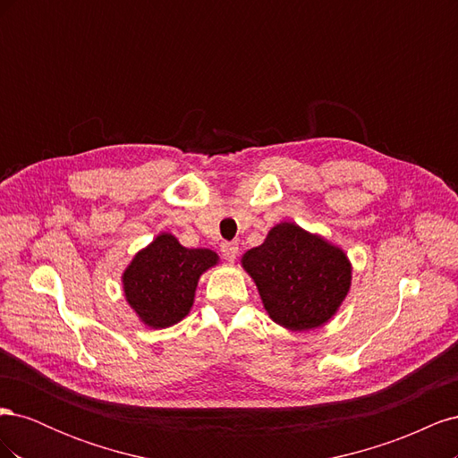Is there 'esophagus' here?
I'll list each match as a JSON object with an SVG mask.
<instances>
[{"instance_id":"1","label":"esophagus","mask_w":458,"mask_h":458,"mask_svg":"<svg viewBox=\"0 0 458 458\" xmlns=\"http://www.w3.org/2000/svg\"><path fill=\"white\" fill-rule=\"evenodd\" d=\"M221 254L227 261H234L239 254V244L237 242H221Z\"/></svg>"}]
</instances>
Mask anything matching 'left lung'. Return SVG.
I'll return each mask as SVG.
<instances>
[{
    "label": "left lung",
    "mask_w": 458,
    "mask_h": 458,
    "mask_svg": "<svg viewBox=\"0 0 458 458\" xmlns=\"http://www.w3.org/2000/svg\"><path fill=\"white\" fill-rule=\"evenodd\" d=\"M269 317L290 330L321 327L350 290V261L340 248L294 224L269 231L242 256Z\"/></svg>",
    "instance_id": "left-lung-1"
}]
</instances>
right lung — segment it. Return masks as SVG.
I'll return each instance as SVG.
<instances>
[{
  "mask_svg": "<svg viewBox=\"0 0 458 458\" xmlns=\"http://www.w3.org/2000/svg\"><path fill=\"white\" fill-rule=\"evenodd\" d=\"M217 263L208 248H185L164 233L123 273V293L145 325L164 328L189 313L199 276Z\"/></svg>",
  "mask_w": 458,
  "mask_h": 458,
  "instance_id": "right-lung-1",
  "label": "right lung"
}]
</instances>
